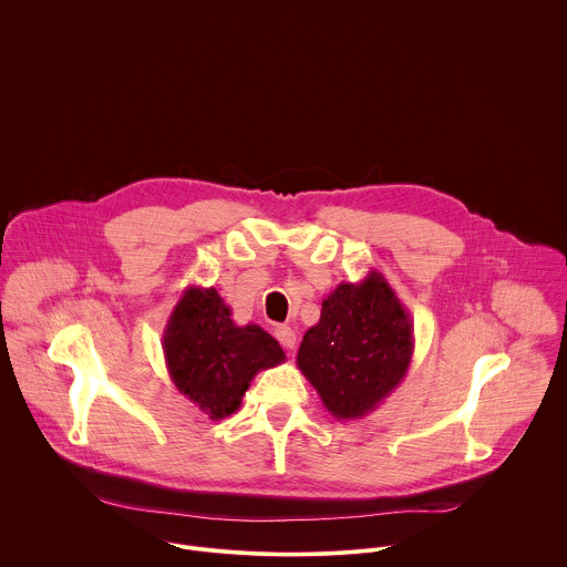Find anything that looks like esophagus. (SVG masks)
<instances>
[{
    "instance_id": "obj_1",
    "label": "esophagus",
    "mask_w": 567,
    "mask_h": 567,
    "mask_svg": "<svg viewBox=\"0 0 567 567\" xmlns=\"http://www.w3.org/2000/svg\"><path fill=\"white\" fill-rule=\"evenodd\" d=\"M276 339L280 341V346L285 350H293L296 348V332L291 328H278L276 330Z\"/></svg>"
}]
</instances>
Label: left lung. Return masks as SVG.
<instances>
[{"label": "left lung", "instance_id": "obj_1", "mask_svg": "<svg viewBox=\"0 0 567 567\" xmlns=\"http://www.w3.org/2000/svg\"><path fill=\"white\" fill-rule=\"evenodd\" d=\"M415 350L413 320L377 269L339 282L320 320L302 337L296 363L339 422L370 415L406 377Z\"/></svg>", "mask_w": 567, "mask_h": 567}]
</instances>
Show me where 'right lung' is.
Returning <instances> with one entry per match:
<instances>
[{"instance_id":"right-lung-1","label":"right lung","mask_w":567,"mask_h":567,"mask_svg":"<svg viewBox=\"0 0 567 567\" xmlns=\"http://www.w3.org/2000/svg\"><path fill=\"white\" fill-rule=\"evenodd\" d=\"M166 368L177 390L219 422L233 415L260 370L285 363L280 343L256 322L235 326L230 307L208 287H188L164 330Z\"/></svg>"}]
</instances>
